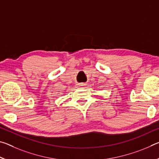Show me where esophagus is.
<instances>
[{
    "label": "esophagus",
    "instance_id": "esophagus-1",
    "mask_svg": "<svg viewBox=\"0 0 159 159\" xmlns=\"http://www.w3.org/2000/svg\"><path fill=\"white\" fill-rule=\"evenodd\" d=\"M79 85H81V86H83V85H84V83H80V84H79Z\"/></svg>",
    "mask_w": 159,
    "mask_h": 159
}]
</instances>
